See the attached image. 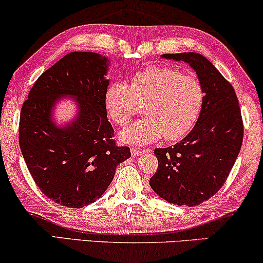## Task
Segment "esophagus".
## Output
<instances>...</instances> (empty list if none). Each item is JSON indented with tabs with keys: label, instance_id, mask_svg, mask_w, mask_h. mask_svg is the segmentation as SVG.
I'll use <instances>...</instances> for the list:
<instances>
[{
	"label": "esophagus",
	"instance_id": "esophagus-1",
	"mask_svg": "<svg viewBox=\"0 0 263 263\" xmlns=\"http://www.w3.org/2000/svg\"><path fill=\"white\" fill-rule=\"evenodd\" d=\"M145 152H146V149H142V148H132V156L133 157H139Z\"/></svg>",
	"mask_w": 263,
	"mask_h": 263
}]
</instances>
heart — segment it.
Instances as JSON below:
<instances>
[{
    "label": "heart",
    "mask_w": 263,
    "mask_h": 263,
    "mask_svg": "<svg viewBox=\"0 0 263 263\" xmlns=\"http://www.w3.org/2000/svg\"><path fill=\"white\" fill-rule=\"evenodd\" d=\"M205 90L198 78L162 65H149L138 71L130 86L112 82L104 95L108 117L124 127L144 106L141 121L121 133L125 144L144 146L158 141L182 139L202 114Z\"/></svg>",
    "instance_id": "1"
}]
</instances>
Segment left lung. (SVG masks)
I'll return each instance as SVG.
<instances>
[{
    "mask_svg": "<svg viewBox=\"0 0 263 263\" xmlns=\"http://www.w3.org/2000/svg\"><path fill=\"white\" fill-rule=\"evenodd\" d=\"M162 58L185 61L196 71L205 90V102L186 138L155 149L158 169L149 185L166 202L194 206L217 193L239 155L244 133L239 101L230 82L202 54H163Z\"/></svg>",
    "mask_w": 263,
    "mask_h": 263,
    "instance_id": "obj_1",
    "label": "left lung"
}]
</instances>
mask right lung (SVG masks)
<instances>
[{"mask_svg": "<svg viewBox=\"0 0 263 263\" xmlns=\"http://www.w3.org/2000/svg\"><path fill=\"white\" fill-rule=\"evenodd\" d=\"M107 58L71 52L39 77L24 101L19 144L33 181L49 199L82 208L104 194L130 148L116 145L104 106L108 86ZM73 97L78 116L59 127L52 110L63 97Z\"/></svg>", "mask_w": 263, "mask_h": 263, "instance_id": "add662e5", "label": "right lung"}]
</instances>
